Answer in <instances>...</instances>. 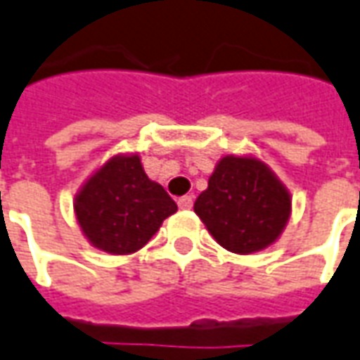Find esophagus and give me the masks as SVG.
<instances>
[{
  "mask_svg": "<svg viewBox=\"0 0 360 360\" xmlns=\"http://www.w3.org/2000/svg\"><path fill=\"white\" fill-rule=\"evenodd\" d=\"M178 205H180V210H192V205H194L192 195H182V198L178 200Z\"/></svg>",
  "mask_w": 360,
  "mask_h": 360,
  "instance_id": "esophagus-1",
  "label": "esophagus"
}]
</instances>
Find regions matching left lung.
Segmentation results:
<instances>
[{
    "instance_id": "1",
    "label": "left lung",
    "mask_w": 360,
    "mask_h": 360,
    "mask_svg": "<svg viewBox=\"0 0 360 360\" xmlns=\"http://www.w3.org/2000/svg\"><path fill=\"white\" fill-rule=\"evenodd\" d=\"M194 212L223 249L251 255L282 235L292 195L260 158L227 155L215 165Z\"/></svg>"
}]
</instances>
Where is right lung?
Returning a JSON list of instances; mask_svg holds the SVG:
<instances>
[{
    "label": "right lung",
    "instance_id": "add662e5",
    "mask_svg": "<svg viewBox=\"0 0 360 360\" xmlns=\"http://www.w3.org/2000/svg\"><path fill=\"white\" fill-rule=\"evenodd\" d=\"M176 210L165 188L148 178L137 153L111 156L74 198L84 237L109 255L143 249Z\"/></svg>",
    "mask_w": 360,
    "mask_h": 360
}]
</instances>
